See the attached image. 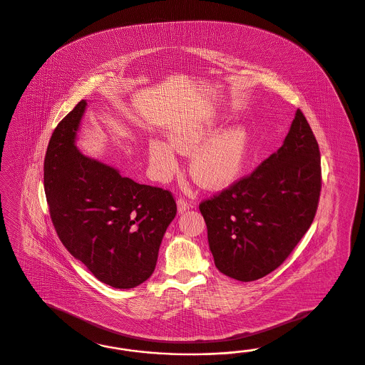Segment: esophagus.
Wrapping results in <instances>:
<instances>
[{"label": "esophagus", "mask_w": 365, "mask_h": 365, "mask_svg": "<svg viewBox=\"0 0 365 365\" xmlns=\"http://www.w3.org/2000/svg\"><path fill=\"white\" fill-rule=\"evenodd\" d=\"M176 207H178V213H185L186 210H189L190 203L186 201V200H183V198H179V200L176 201Z\"/></svg>", "instance_id": "1"}]
</instances>
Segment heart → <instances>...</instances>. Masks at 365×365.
<instances>
[{
    "label": "heart",
    "instance_id": "b5f03b06",
    "mask_svg": "<svg viewBox=\"0 0 365 365\" xmlns=\"http://www.w3.org/2000/svg\"><path fill=\"white\" fill-rule=\"evenodd\" d=\"M220 128L214 115L187 118L174 126L168 142L153 138L148 143V162L159 180H165L178 170L176 152L190 155L189 171L192 180L206 190L232 186L242 174L251 150V133L242 124Z\"/></svg>",
    "mask_w": 365,
    "mask_h": 365
}]
</instances>
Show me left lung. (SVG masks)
I'll list each match as a JSON object with an SVG mask.
<instances>
[{"instance_id": "8db88e82", "label": "left lung", "mask_w": 365, "mask_h": 365, "mask_svg": "<svg viewBox=\"0 0 365 365\" xmlns=\"http://www.w3.org/2000/svg\"><path fill=\"white\" fill-rule=\"evenodd\" d=\"M319 191L318 143L298 109L277 152L200 205L215 267L240 282L277 269L312 225Z\"/></svg>"}]
</instances>
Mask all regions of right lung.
<instances>
[{
  "label": "right lung",
  "instance_id": "right-lung-1",
  "mask_svg": "<svg viewBox=\"0 0 365 365\" xmlns=\"http://www.w3.org/2000/svg\"><path fill=\"white\" fill-rule=\"evenodd\" d=\"M86 106L81 101L48 143L44 191L51 220L67 251L100 282L133 289L151 277L176 203L170 191L136 183L78 150Z\"/></svg>",
  "mask_w": 365,
  "mask_h": 365
}]
</instances>
